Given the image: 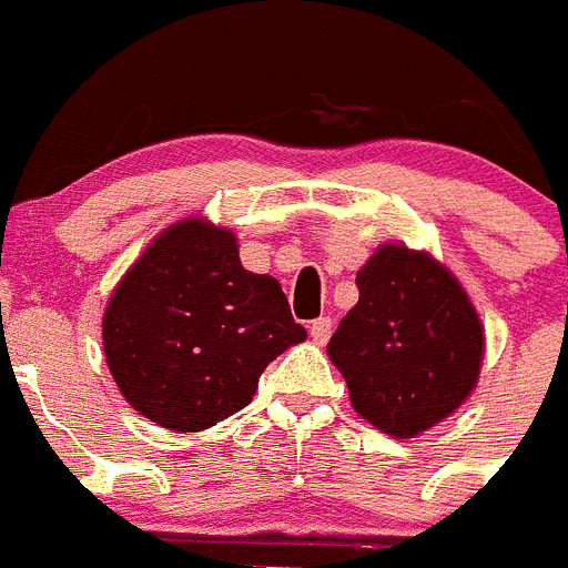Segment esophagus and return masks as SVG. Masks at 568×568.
<instances>
[{
    "label": "esophagus",
    "instance_id": "34e87169",
    "mask_svg": "<svg viewBox=\"0 0 568 568\" xmlns=\"http://www.w3.org/2000/svg\"><path fill=\"white\" fill-rule=\"evenodd\" d=\"M333 333V322L331 318H316V322H310V338L316 344H324L331 338Z\"/></svg>",
    "mask_w": 568,
    "mask_h": 568
}]
</instances>
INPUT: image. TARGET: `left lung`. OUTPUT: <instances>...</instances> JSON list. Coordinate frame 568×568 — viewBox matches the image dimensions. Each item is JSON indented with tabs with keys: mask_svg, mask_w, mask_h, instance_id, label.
I'll return each mask as SVG.
<instances>
[{
	"mask_svg": "<svg viewBox=\"0 0 568 568\" xmlns=\"http://www.w3.org/2000/svg\"><path fill=\"white\" fill-rule=\"evenodd\" d=\"M358 302L327 356L362 419L396 439L430 430L474 394L486 327L459 278L430 252L387 241L356 273Z\"/></svg>",
	"mask_w": 568,
	"mask_h": 568,
	"instance_id": "8db88e82",
	"label": "left lung"
}]
</instances>
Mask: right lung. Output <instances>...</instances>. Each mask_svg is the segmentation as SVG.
Masks as SVG:
<instances>
[{
    "label": "right lung",
    "mask_w": 568,
    "mask_h": 568,
    "mask_svg": "<svg viewBox=\"0 0 568 568\" xmlns=\"http://www.w3.org/2000/svg\"><path fill=\"white\" fill-rule=\"evenodd\" d=\"M304 338L278 281L244 270L235 232L197 215L145 246L103 313L105 365L123 399L181 434L246 408L264 367Z\"/></svg>",
    "instance_id": "obj_1"
}]
</instances>
